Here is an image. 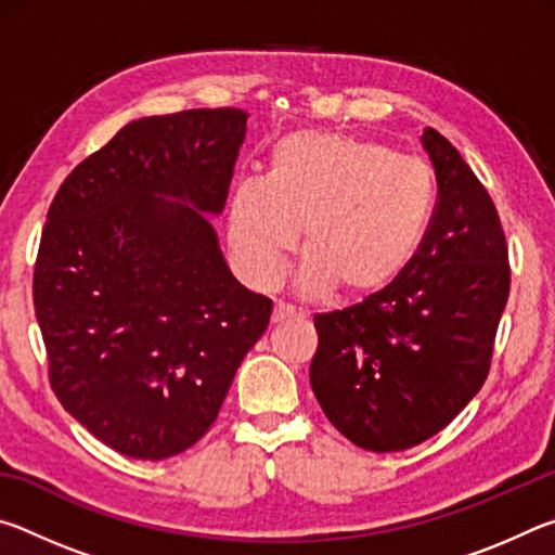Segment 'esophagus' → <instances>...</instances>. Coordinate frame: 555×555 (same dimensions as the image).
<instances>
[{"label": "esophagus", "instance_id": "obj_1", "mask_svg": "<svg viewBox=\"0 0 555 555\" xmlns=\"http://www.w3.org/2000/svg\"><path fill=\"white\" fill-rule=\"evenodd\" d=\"M296 315V311L286 304H276L274 306V313H271V323H286L291 318Z\"/></svg>", "mask_w": 555, "mask_h": 555}]
</instances>
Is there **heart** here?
I'll return each mask as SVG.
<instances>
[{
  "label": "heart",
  "instance_id": "1",
  "mask_svg": "<svg viewBox=\"0 0 555 555\" xmlns=\"http://www.w3.org/2000/svg\"><path fill=\"white\" fill-rule=\"evenodd\" d=\"M436 210L438 178L426 162L372 139L300 129L271 149L264 181L234 188L230 242L242 269L269 284L304 230L300 288L362 298L411 267Z\"/></svg>",
  "mask_w": 555,
  "mask_h": 555
}]
</instances>
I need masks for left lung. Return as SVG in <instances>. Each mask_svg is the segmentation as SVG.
Masks as SVG:
<instances>
[{
	"mask_svg": "<svg viewBox=\"0 0 555 555\" xmlns=\"http://www.w3.org/2000/svg\"><path fill=\"white\" fill-rule=\"evenodd\" d=\"M424 146L438 210L411 267L379 294L313 318L311 387L327 421L372 453L443 430L490 374L509 298V249L494 201L434 127Z\"/></svg>",
	"mask_w": 555,
	"mask_h": 555,
	"instance_id": "8db88e82",
	"label": "left lung"
}]
</instances>
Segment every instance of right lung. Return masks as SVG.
<instances>
[{"mask_svg": "<svg viewBox=\"0 0 555 555\" xmlns=\"http://www.w3.org/2000/svg\"><path fill=\"white\" fill-rule=\"evenodd\" d=\"M244 129L234 107L129 121L49 208L34 308L51 389L121 455L198 443L269 325L271 300L230 274L203 215L224 208Z\"/></svg>", "mask_w": 555, "mask_h": 555, "instance_id": "obj_1", "label": "right lung"}]
</instances>
